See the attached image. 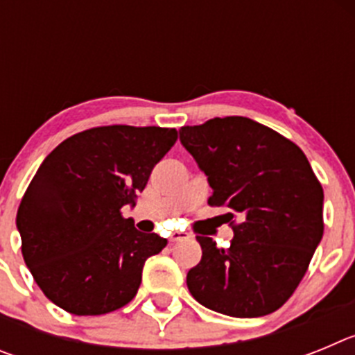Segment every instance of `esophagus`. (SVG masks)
Listing matches in <instances>:
<instances>
[{"instance_id":"esophagus-1","label":"esophagus","mask_w":355,"mask_h":355,"mask_svg":"<svg viewBox=\"0 0 355 355\" xmlns=\"http://www.w3.org/2000/svg\"><path fill=\"white\" fill-rule=\"evenodd\" d=\"M190 238V234L187 231H172L171 233V241H180V240H187Z\"/></svg>"}]
</instances>
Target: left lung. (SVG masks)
<instances>
[{"label": "left lung", "mask_w": 355, "mask_h": 355, "mask_svg": "<svg viewBox=\"0 0 355 355\" xmlns=\"http://www.w3.org/2000/svg\"><path fill=\"white\" fill-rule=\"evenodd\" d=\"M181 144L208 175L209 206L225 208L231 247L197 236L199 265L187 275L211 311L256 318L290 299L324 236V188L291 140L247 117L183 126Z\"/></svg>", "instance_id": "left-lung-1"}]
</instances>
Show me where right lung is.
<instances>
[{"instance_id":"1","label":"right lung","mask_w":355,"mask_h":355,"mask_svg":"<svg viewBox=\"0 0 355 355\" xmlns=\"http://www.w3.org/2000/svg\"><path fill=\"white\" fill-rule=\"evenodd\" d=\"M175 140L172 128L114 124L72 135L46 156L15 222L24 263L53 304L94 316L133 300L144 263L167 240L140 233L121 209L135 206Z\"/></svg>"}]
</instances>
